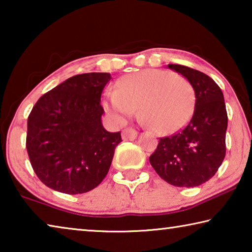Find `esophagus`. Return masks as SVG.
<instances>
[{"label":"esophagus","mask_w":252,"mask_h":252,"mask_svg":"<svg viewBox=\"0 0 252 252\" xmlns=\"http://www.w3.org/2000/svg\"><path fill=\"white\" fill-rule=\"evenodd\" d=\"M138 135V132H136L133 127H126L122 131V138L123 140H134Z\"/></svg>","instance_id":"esophagus-1"}]
</instances>
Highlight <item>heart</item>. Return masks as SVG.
Returning <instances> with one entry per match:
<instances>
[{
    "label": "heart",
    "mask_w": 252,
    "mask_h": 252,
    "mask_svg": "<svg viewBox=\"0 0 252 252\" xmlns=\"http://www.w3.org/2000/svg\"><path fill=\"white\" fill-rule=\"evenodd\" d=\"M194 92L189 80L168 71L147 69L125 75L117 90L104 93L103 106L118 120L138 112L158 133H173L192 113Z\"/></svg>",
    "instance_id": "heart-1"
}]
</instances>
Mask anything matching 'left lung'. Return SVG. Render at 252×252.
I'll use <instances>...</instances> for the list:
<instances>
[{
  "instance_id": "left-lung-1",
  "label": "left lung",
  "mask_w": 252,
  "mask_h": 252,
  "mask_svg": "<svg viewBox=\"0 0 252 252\" xmlns=\"http://www.w3.org/2000/svg\"><path fill=\"white\" fill-rule=\"evenodd\" d=\"M169 69L185 76L194 91L193 114L181 131L161 138L150 163L174 187H198L215 176L225 156L228 116L223 93L210 76L180 64Z\"/></svg>"
}]
</instances>
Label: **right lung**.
I'll use <instances>...</instances> for the list:
<instances>
[{
    "mask_svg": "<svg viewBox=\"0 0 252 252\" xmlns=\"http://www.w3.org/2000/svg\"><path fill=\"white\" fill-rule=\"evenodd\" d=\"M110 73L72 76L42 95L28 118L27 150L46 187L79 194L94 189L109 172L120 132L102 126L101 94Z\"/></svg>",
    "mask_w": 252,
    "mask_h": 252,
    "instance_id": "add662e5",
    "label": "right lung"
}]
</instances>
